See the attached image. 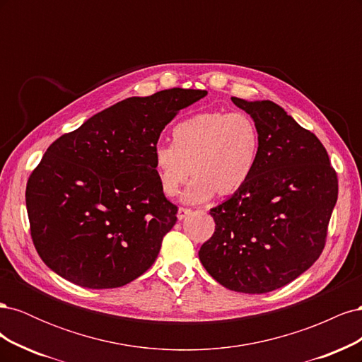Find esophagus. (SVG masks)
<instances>
[{"instance_id": "1", "label": "esophagus", "mask_w": 362, "mask_h": 362, "mask_svg": "<svg viewBox=\"0 0 362 362\" xmlns=\"http://www.w3.org/2000/svg\"><path fill=\"white\" fill-rule=\"evenodd\" d=\"M192 213V210L190 208H185V206H180L178 208V218L180 221H182V218L185 217V216H189Z\"/></svg>"}]
</instances>
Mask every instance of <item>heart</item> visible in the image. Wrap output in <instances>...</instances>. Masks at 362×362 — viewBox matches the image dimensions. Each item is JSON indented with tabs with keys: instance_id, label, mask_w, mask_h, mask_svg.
<instances>
[{
	"instance_id": "b5f03b06",
	"label": "heart",
	"mask_w": 362,
	"mask_h": 362,
	"mask_svg": "<svg viewBox=\"0 0 362 362\" xmlns=\"http://www.w3.org/2000/svg\"><path fill=\"white\" fill-rule=\"evenodd\" d=\"M173 144H157L152 164L160 189L175 196L190 175L194 180L184 201L204 202L242 190L259 161L261 134L257 122L243 112H204L181 120L172 129Z\"/></svg>"
}]
</instances>
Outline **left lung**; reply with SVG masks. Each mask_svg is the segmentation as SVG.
<instances>
[{
    "label": "left lung",
    "mask_w": 362,
    "mask_h": 362,
    "mask_svg": "<svg viewBox=\"0 0 362 362\" xmlns=\"http://www.w3.org/2000/svg\"><path fill=\"white\" fill-rule=\"evenodd\" d=\"M231 100L259 128V161L242 190L210 210L216 229L199 259L229 290L269 293L300 276L323 252L337 172L322 141L282 107Z\"/></svg>",
    "instance_id": "8db88e82"
}]
</instances>
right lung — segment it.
<instances>
[{"label": "right lung", "mask_w": 362, "mask_h": 362, "mask_svg": "<svg viewBox=\"0 0 362 362\" xmlns=\"http://www.w3.org/2000/svg\"><path fill=\"white\" fill-rule=\"evenodd\" d=\"M206 90L133 96L96 113L47 149L25 204L42 261L86 288H116L154 264L177 223L152 164L161 131Z\"/></svg>", "instance_id": "1"}]
</instances>
